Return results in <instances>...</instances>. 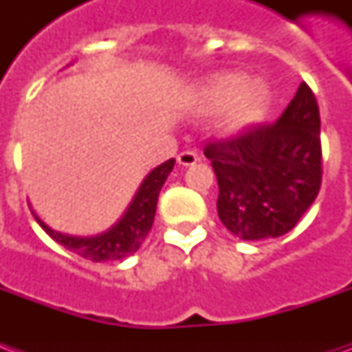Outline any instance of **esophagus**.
Masks as SVG:
<instances>
[{
  "label": "esophagus",
  "instance_id": "34e87169",
  "mask_svg": "<svg viewBox=\"0 0 352 352\" xmlns=\"http://www.w3.org/2000/svg\"><path fill=\"white\" fill-rule=\"evenodd\" d=\"M177 162L181 166H192V164L199 162V154L196 151H183V153L177 156Z\"/></svg>",
  "mask_w": 352,
  "mask_h": 352
}]
</instances>
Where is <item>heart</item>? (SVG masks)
Segmentation results:
<instances>
[{"mask_svg":"<svg viewBox=\"0 0 352 352\" xmlns=\"http://www.w3.org/2000/svg\"><path fill=\"white\" fill-rule=\"evenodd\" d=\"M249 86V79L241 73H221L214 75L199 94V107L206 113H222L234 105L232 124L245 126L256 120L265 109L267 94L262 87Z\"/></svg>","mask_w":352,"mask_h":352,"instance_id":"b5f03b06","label":"heart"}]
</instances>
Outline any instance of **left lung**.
<instances>
[{
  "label": "left lung",
  "mask_w": 352,
  "mask_h": 352,
  "mask_svg": "<svg viewBox=\"0 0 352 352\" xmlns=\"http://www.w3.org/2000/svg\"><path fill=\"white\" fill-rule=\"evenodd\" d=\"M204 154L219 183L222 224L245 241L285 236L315 201L322 181L315 94L302 82L277 122L209 141Z\"/></svg>",
  "instance_id": "left-lung-1"
}]
</instances>
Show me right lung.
I'll return each instance as SVG.
<instances>
[{"label": "right lung", "mask_w": 352, "mask_h": 352, "mask_svg": "<svg viewBox=\"0 0 352 352\" xmlns=\"http://www.w3.org/2000/svg\"><path fill=\"white\" fill-rule=\"evenodd\" d=\"M175 166V160L164 162L162 166L153 169L145 181L139 186L135 198L131 199L128 211L124 213L120 221L107 232L100 236L92 237H77L60 234L56 230L49 228L45 222L34 213L35 221L41 224V228L49 234L56 243L64 245L67 251L79 254L82 258L92 260V262H107V260H122L130 256L143 243V239L148 236L153 228L154 213H156V204H158V194L166 179Z\"/></svg>", "instance_id": "obj_1"}]
</instances>
